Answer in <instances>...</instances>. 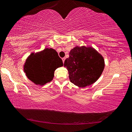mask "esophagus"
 <instances>
[{"label":"esophagus","mask_w":132,"mask_h":132,"mask_svg":"<svg viewBox=\"0 0 132 132\" xmlns=\"http://www.w3.org/2000/svg\"><path fill=\"white\" fill-rule=\"evenodd\" d=\"M62 62H63V63H64V61H65V57L62 58Z\"/></svg>","instance_id":"1"}]
</instances>
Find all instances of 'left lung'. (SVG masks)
<instances>
[{
	"mask_svg": "<svg viewBox=\"0 0 132 132\" xmlns=\"http://www.w3.org/2000/svg\"><path fill=\"white\" fill-rule=\"evenodd\" d=\"M64 66L68 71L70 81L79 87H85L97 81L105 64L103 57L92 47L76 46L70 52Z\"/></svg>",
	"mask_w": 132,
	"mask_h": 132,
	"instance_id": "8db88e82",
	"label": "left lung"
}]
</instances>
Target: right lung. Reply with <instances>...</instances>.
I'll return each mask as SVG.
<instances>
[{
  "mask_svg": "<svg viewBox=\"0 0 132 132\" xmlns=\"http://www.w3.org/2000/svg\"><path fill=\"white\" fill-rule=\"evenodd\" d=\"M63 66L57 52L46 48L40 52L32 53L24 65V71L28 79L36 85L43 86L52 81L54 71Z\"/></svg>",
  "mask_w": 132,
  "mask_h": 132,
  "instance_id": "add662e5",
  "label": "right lung"
}]
</instances>
